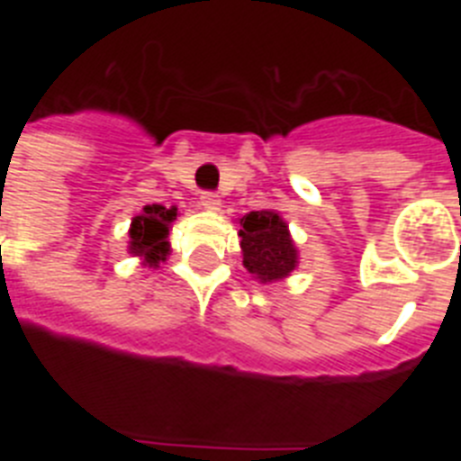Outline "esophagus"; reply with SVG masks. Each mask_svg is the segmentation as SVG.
Instances as JSON below:
<instances>
[{
  "mask_svg": "<svg viewBox=\"0 0 461 461\" xmlns=\"http://www.w3.org/2000/svg\"><path fill=\"white\" fill-rule=\"evenodd\" d=\"M201 205L210 212H217L221 207V198L214 191H203L201 194Z\"/></svg>",
  "mask_w": 461,
  "mask_h": 461,
  "instance_id": "obj_1",
  "label": "esophagus"
}]
</instances>
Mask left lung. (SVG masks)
Instances as JSON below:
<instances>
[{"label": "left lung", "instance_id": "left-lung-1", "mask_svg": "<svg viewBox=\"0 0 461 461\" xmlns=\"http://www.w3.org/2000/svg\"><path fill=\"white\" fill-rule=\"evenodd\" d=\"M242 263L263 284H272L297 267V249L286 221L270 210L249 212L240 219Z\"/></svg>", "mask_w": 461, "mask_h": 461}]
</instances>
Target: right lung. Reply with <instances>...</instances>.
<instances>
[{
  "mask_svg": "<svg viewBox=\"0 0 461 461\" xmlns=\"http://www.w3.org/2000/svg\"><path fill=\"white\" fill-rule=\"evenodd\" d=\"M177 219V207L145 205L138 217H133L129 228V254L140 256L142 263L149 267H158L170 251L168 230Z\"/></svg>",
  "mask_w": 461,
  "mask_h": 461,
  "instance_id": "1",
  "label": "right lung"
}]
</instances>
